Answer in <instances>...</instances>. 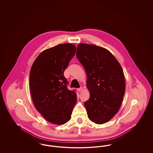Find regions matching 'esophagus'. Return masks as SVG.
I'll list each match as a JSON object with an SVG mask.
<instances>
[{
    "mask_svg": "<svg viewBox=\"0 0 153 153\" xmlns=\"http://www.w3.org/2000/svg\"><path fill=\"white\" fill-rule=\"evenodd\" d=\"M77 90H78V91H79V92H81L82 91V87H80V88H79Z\"/></svg>",
    "mask_w": 153,
    "mask_h": 153,
    "instance_id": "esophagus-1",
    "label": "esophagus"
}]
</instances>
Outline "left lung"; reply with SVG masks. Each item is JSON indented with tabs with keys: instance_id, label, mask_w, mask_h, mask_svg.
Returning <instances> with one entry per match:
<instances>
[{
	"instance_id": "1",
	"label": "left lung",
	"mask_w": 153,
	"mask_h": 153,
	"mask_svg": "<svg viewBox=\"0 0 153 153\" xmlns=\"http://www.w3.org/2000/svg\"><path fill=\"white\" fill-rule=\"evenodd\" d=\"M76 56L87 75L88 117L95 123H105L122 103L126 87L122 68L110 51L95 45L79 44Z\"/></svg>"
}]
</instances>
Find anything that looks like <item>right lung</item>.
Segmentation results:
<instances>
[{"label": "right lung", "mask_w": 153, "mask_h": 153, "mask_svg": "<svg viewBox=\"0 0 153 153\" xmlns=\"http://www.w3.org/2000/svg\"><path fill=\"white\" fill-rule=\"evenodd\" d=\"M76 51L73 44H59L41 52L31 68L33 102L36 110L51 123L68 122L76 103V93L68 89V82L64 76Z\"/></svg>", "instance_id": "1"}]
</instances>
